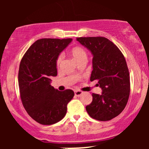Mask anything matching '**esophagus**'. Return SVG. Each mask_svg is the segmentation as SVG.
<instances>
[{"label":"esophagus","mask_w":149,"mask_h":149,"mask_svg":"<svg viewBox=\"0 0 149 149\" xmlns=\"http://www.w3.org/2000/svg\"><path fill=\"white\" fill-rule=\"evenodd\" d=\"M74 92H75V95L77 97H80V95L83 94V92L80 91V90H75Z\"/></svg>","instance_id":"34e87169"}]
</instances>
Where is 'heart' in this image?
Instances as JSON below:
<instances>
[{
	"mask_svg": "<svg viewBox=\"0 0 149 149\" xmlns=\"http://www.w3.org/2000/svg\"><path fill=\"white\" fill-rule=\"evenodd\" d=\"M69 54L77 64L81 61H85L87 59L86 51L85 50V49L83 47H82L81 46L79 45H76L73 47L69 50ZM61 61H62V57L61 56H59L57 57V60H56V65H57V67H59L60 66Z\"/></svg>",
	"mask_w": 149,
	"mask_h": 149,
	"instance_id": "1",
	"label": "heart"
}]
</instances>
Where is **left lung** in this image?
I'll list each match as a JSON object with an SVG mask.
<instances>
[{
	"mask_svg": "<svg viewBox=\"0 0 149 149\" xmlns=\"http://www.w3.org/2000/svg\"><path fill=\"white\" fill-rule=\"evenodd\" d=\"M76 40L93 55L90 81L98 80L101 95L92 93V102L86 107L90 117L110 120L124 110L130 92L128 68L118 47L107 38L80 37Z\"/></svg>",
	"mask_w": 149,
	"mask_h": 149,
	"instance_id": "8db88e82",
	"label": "left lung"
}]
</instances>
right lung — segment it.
<instances>
[{
    "instance_id": "obj_1",
    "label": "right lung",
    "mask_w": 149,
    "mask_h": 149,
    "mask_svg": "<svg viewBox=\"0 0 149 149\" xmlns=\"http://www.w3.org/2000/svg\"><path fill=\"white\" fill-rule=\"evenodd\" d=\"M71 38L39 39L26 52L19 64L18 82L22 104L28 114L38 123L52 125L60 121L74 92L59 91L50 85L57 75L56 60Z\"/></svg>"
}]
</instances>
